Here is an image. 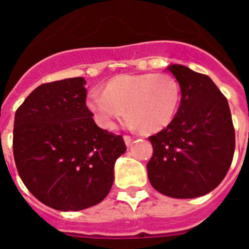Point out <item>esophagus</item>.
<instances>
[{
  "mask_svg": "<svg viewBox=\"0 0 249 249\" xmlns=\"http://www.w3.org/2000/svg\"><path fill=\"white\" fill-rule=\"evenodd\" d=\"M123 140H124V142H126L127 146H129V144L133 142V140H135V137H131V136H123Z\"/></svg>",
  "mask_w": 249,
  "mask_h": 249,
  "instance_id": "1",
  "label": "esophagus"
}]
</instances>
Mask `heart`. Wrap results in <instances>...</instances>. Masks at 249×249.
<instances>
[{"label": "heart", "instance_id": "obj_1", "mask_svg": "<svg viewBox=\"0 0 249 249\" xmlns=\"http://www.w3.org/2000/svg\"><path fill=\"white\" fill-rule=\"evenodd\" d=\"M181 102V87L171 74H121L106 85L105 92L87 96V107L96 122L112 129L124 116L126 108L133 126L156 133L175 118Z\"/></svg>", "mask_w": 249, "mask_h": 249}]
</instances>
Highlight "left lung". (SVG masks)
Segmentation results:
<instances>
[{
    "label": "left lung",
    "instance_id": "left-lung-1",
    "mask_svg": "<svg viewBox=\"0 0 249 249\" xmlns=\"http://www.w3.org/2000/svg\"><path fill=\"white\" fill-rule=\"evenodd\" d=\"M181 103L166 128L149 136L153 155L147 173L155 190L172 198L210 193L227 175L236 136L227 98L210 77L171 65Z\"/></svg>",
    "mask_w": 249,
    "mask_h": 249
}]
</instances>
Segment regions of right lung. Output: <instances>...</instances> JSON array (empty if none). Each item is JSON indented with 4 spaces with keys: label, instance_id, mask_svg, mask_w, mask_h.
<instances>
[{
    "label": "right lung",
    "instance_id": "obj_1",
    "mask_svg": "<svg viewBox=\"0 0 249 249\" xmlns=\"http://www.w3.org/2000/svg\"><path fill=\"white\" fill-rule=\"evenodd\" d=\"M83 77L43 83L17 108L13 157L22 182L54 210L81 211L107 197L122 136L100 128L86 105Z\"/></svg>",
    "mask_w": 249,
    "mask_h": 249
}]
</instances>
